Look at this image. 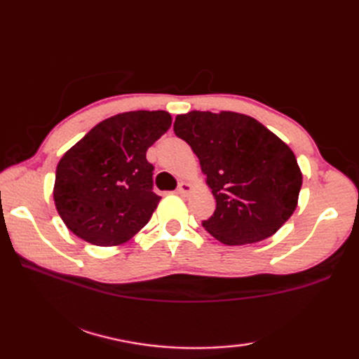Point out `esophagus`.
<instances>
[{"mask_svg":"<svg viewBox=\"0 0 359 359\" xmlns=\"http://www.w3.org/2000/svg\"><path fill=\"white\" fill-rule=\"evenodd\" d=\"M189 191H191V185L187 184V182H180L179 187H177V193L182 194V196H185V194H188Z\"/></svg>","mask_w":359,"mask_h":359,"instance_id":"obj_1","label":"esophagus"}]
</instances>
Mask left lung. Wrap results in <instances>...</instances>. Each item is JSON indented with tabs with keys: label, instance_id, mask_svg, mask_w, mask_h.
Masks as SVG:
<instances>
[{
	"label": "left lung",
	"instance_id": "left-lung-1",
	"mask_svg": "<svg viewBox=\"0 0 359 359\" xmlns=\"http://www.w3.org/2000/svg\"><path fill=\"white\" fill-rule=\"evenodd\" d=\"M174 133L199 157L216 199L205 230L226 245L270 238L293 215L302 174L293 151L243 114L191 111Z\"/></svg>",
	"mask_w": 359,
	"mask_h": 359
}]
</instances>
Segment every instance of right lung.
I'll return each instance as SVG.
<instances>
[{
	"label": "right lung",
	"instance_id": "1",
	"mask_svg": "<svg viewBox=\"0 0 359 359\" xmlns=\"http://www.w3.org/2000/svg\"><path fill=\"white\" fill-rule=\"evenodd\" d=\"M171 126L165 111H134L106 118L58 162L53 201L80 239L98 247L129 241L149 222L160 196L147 151Z\"/></svg>",
	"mask_w": 359,
	"mask_h": 359
}]
</instances>
